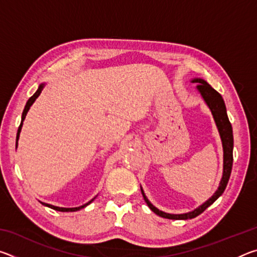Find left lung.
<instances>
[{"label":"left lung","mask_w":257,"mask_h":257,"mask_svg":"<svg viewBox=\"0 0 257 257\" xmlns=\"http://www.w3.org/2000/svg\"><path fill=\"white\" fill-rule=\"evenodd\" d=\"M191 82H197L198 84L197 90L199 92V94L202 95V97L204 101H205L208 108L211 110L213 118H214V121H215L216 128L219 130L221 142H222V147H223V173H222V178H221L219 188H217L215 193L213 194V196L211 198H208L205 203H203L201 206L195 208L194 211L184 213V214H170V213L160 211L159 208H156L153 204L149 201V198L146 197L144 190H143V188L141 187L143 197H144L149 207L155 213V214H158L161 217H165V219L188 220V219H193V217H196L197 215H199L201 213L205 211L208 206L212 205V204L223 194L225 187L228 185L230 175H231L232 162H233V156H232L233 135H232V127L228 118L227 108H225L223 98L204 79H201V78H194V79L191 80Z\"/></svg>","instance_id":"left-lung-1"}]
</instances>
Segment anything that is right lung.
Instances as JSON below:
<instances>
[{"mask_svg":"<svg viewBox=\"0 0 257 257\" xmlns=\"http://www.w3.org/2000/svg\"><path fill=\"white\" fill-rule=\"evenodd\" d=\"M44 86H45V84H41L40 85V87H38V89L36 90V93H35L32 97H30L28 101H27V103H26V106H25V108H24V112H23V116H21V123H20V125H19V128H18V133H17V141H16V144L18 145V139H19V136H20V132H21V128H23V123H24V120H25V118H26V115H27V112L29 111V108H30V106L33 105V103L36 101V98L40 96V94L42 93V90H43V88H44ZM95 199V197L92 199V201H89L88 203H86V204H84V205H81V206H78V207H59V206H54V205H51V204H47V203H43V202H41L43 205H45V206H47V207H51V208H53V210H55V211H60V212H75V211H79V210H81V208H84V207H86L87 205H89L90 203H92L93 201Z\"/></svg>","mask_w":257,"mask_h":257,"instance_id":"obj_1","label":"right lung"}]
</instances>
